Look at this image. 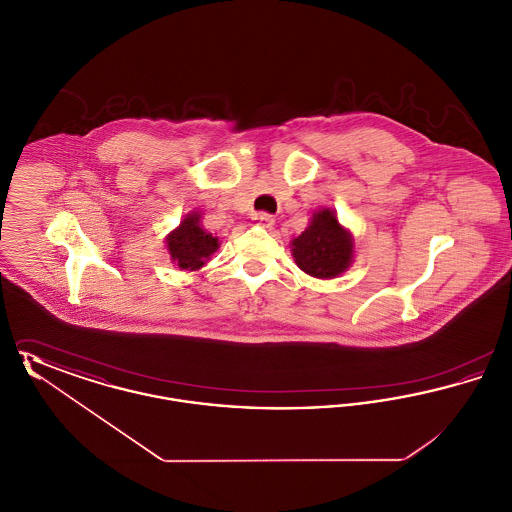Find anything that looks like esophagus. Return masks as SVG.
<instances>
[{
    "label": "esophagus",
    "mask_w": 512,
    "mask_h": 512,
    "mask_svg": "<svg viewBox=\"0 0 512 512\" xmlns=\"http://www.w3.org/2000/svg\"><path fill=\"white\" fill-rule=\"evenodd\" d=\"M253 220L259 222V224H263V226H272V224H274V217L268 215V213H255Z\"/></svg>",
    "instance_id": "1"
}]
</instances>
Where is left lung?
Returning <instances> with one entry per match:
<instances>
[{
    "mask_svg": "<svg viewBox=\"0 0 512 512\" xmlns=\"http://www.w3.org/2000/svg\"><path fill=\"white\" fill-rule=\"evenodd\" d=\"M353 238L330 209H320L292 240L297 267L315 278H336L353 263Z\"/></svg>",
    "mask_w": 512,
    "mask_h": 512,
    "instance_id": "left-lung-1",
    "label": "left lung"
}]
</instances>
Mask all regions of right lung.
Returning <instances> with one entry per match:
<instances>
[{"mask_svg":"<svg viewBox=\"0 0 512 512\" xmlns=\"http://www.w3.org/2000/svg\"><path fill=\"white\" fill-rule=\"evenodd\" d=\"M219 245V238L201 228V215L195 211L167 236V249L171 253V261L182 270H197L203 267L219 249Z\"/></svg>","mask_w":512,"mask_h":512,"instance_id":"obj_1","label":"right lung"}]
</instances>
